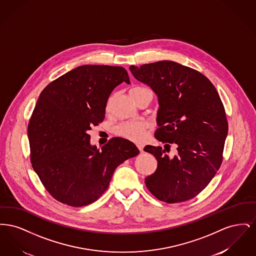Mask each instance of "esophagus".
Instances as JSON below:
<instances>
[{
    "label": "esophagus",
    "instance_id": "1",
    "mask_svg": "<svg viewBox=\"0 0 256 256\" xmlns=\"http://www.w3.org/2000/svg\"><path fill=\"white\" fill-rule=\"evenodd\" d=\"M136 146H137L138 150H139L140 152H143V148H144V145H143V144H137Z\"/></svg>",
    "mask_w": 256,
    "mask_h": 256
}]
</instances>
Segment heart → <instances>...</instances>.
Segmentation results:
<instances>
[{
  "label": "heart",
  "mask_w": 256,
  "mask_h": 256,
  "mask_svg": "<svg viewBox=\"0 0 256 256\" xmlns=\"http://www.w3.org/2000/svg\"><path fill=\"white\" fill-rule=\"evenodd\" d=\"M141 87H134L130 91L139 90ZM150 124L145 120H132L126 122H120L115 126V134L124 139L141 142L146 138V130L148 128Z\"/></svg>",
  "instance_id": "1"
}]
</instances>
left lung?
<instances>
[{
  "label": "left lung",
  "mask_w": 256,
  "mask_h": 256,
  "mask_svg": "<svg viewBox=\"0 0 256 256\" xmlns=\"http://www.w3.org/2000/svg\"><path fill=\"white\" fill-rule=\"evenodd\" d=\"M134 78L158 98L154 137L164 144L145 146L158 160L146 188L159 200L176 204L200 194L219 170L228 130L224 104L215 86L190 67L162 60L130 66ZM172 144L178 154H166Z\"/></svg>",
  "instance_id": "obj_1"
}]
</instances>
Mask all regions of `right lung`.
Returning a JSON list of instances; mask_svg holds the SVG:
<instances>
[{
    "label": "right lung",
    "mask_w": 256,
    "mask_h": 256,
    "mask_svg": "<svg viewBox=\"0 0 256 256\" xmlns=\"http://www.w3.org/2000/svg\"><path fill=\"white\" fill-rule=\"evenodd\" d=\"M130 84L124 68L82 65L52 82L37 100L28 126L30 161L52 198L70 206L97 200L115 169L139 154L132 142L115 137L97 148L88 132L102 122L111 92Z\"/></svg>",
    "instance_id": "add662e5"
}]
</instances>
